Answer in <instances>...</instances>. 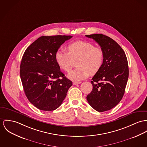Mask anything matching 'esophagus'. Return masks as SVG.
<instances>
[{"mask_svg": "<svg viewBox=\"0 0 147 147\" xmlns=\"http://www.w3.org/2000/svg\"><path fill=\"white\" fill-rule=\"evenodd\" d=\"M80 83H81L80 82H74L73 83V85H77V84H80Z\"/></svg>", "mask_w": 147, "mask_h": 147, "instance_id": "34e87169", "label": "esophagus"}]
</instances>
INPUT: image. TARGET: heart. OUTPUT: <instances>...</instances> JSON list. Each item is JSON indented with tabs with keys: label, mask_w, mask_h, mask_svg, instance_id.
Segmentation results:
<instances>
[{
	"label": "heart",
	"mask_w": 147,
	"mask_h": 147,
	"mask_svg": "<svg viewBox=\"0 0 147 147\" xmlns=\"http://www.w3.org/2000/svg\"><path fill=\"white\" fill-rule=\"evenodd\" d=\"M68 53L57 50L55 58L57 65L69 72L77 62L78 68L70 71L68 78L73 81H79L87 78L90 73L94 75L102 68L105 59V53L101 47H95L90 42L78 41L67 46Z\"/></svg>",
	"instance_id": "heart-1"
}]
</instances>
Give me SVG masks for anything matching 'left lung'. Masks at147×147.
Wrapping results in <instances>:
<instances>
[{
	"label": "left lung",
	"mask_w": 147,
	"mask_h": 147,
	"mask_svg": "<svg viewBox=\"0 0 147 147\" xmlns=\"http://www.w3.org/2000/svg\"><path fill=\"white\" fill-rule=\"evenodd\" d=\"M98 44L105 53L103 64L90 82L93 89L87 95L90 106L98 112L108 111L121 100L129 77L127 60L115 41L102 34L86 35Z\"/></svg>",
	"instance_id": "8db88e82"
}]
</instances>
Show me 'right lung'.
<instances>
[{
	"label": "right lung",
	"mask_w": 147,
	"mask_h": 147,
	"mask_svg": "<svg viewBox=\"0 0 147 147\" xmlns=\"http://www.w3.org/2000/svg\"><path fill=\"white\" fill-rule=\"evenodd\" d=\"M71 37L41 36L24 51L20 65L23 87L28 101L39 110L57 109L73 84L60 71L55 58L60 46Z\"/></svg>",
	"instance_id": "right-lung-1"
}]
</instances>
